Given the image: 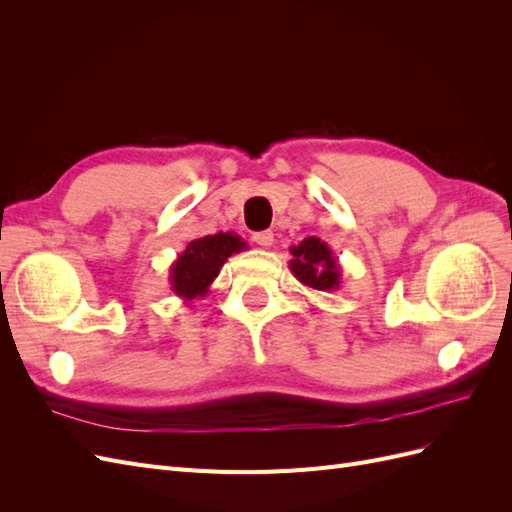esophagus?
I'll use <instances>...</instances> for the list:
<instances>
[{
    "instance_id": "esophagus-1",
    "label": "esophagus",
    "mask_w": 512,
    "mask_h": 512,
    "mask_svg": "<svg viewBox=\"0 0 512 512\" xmlns=\"http://www.w3.org/2000/svg\"><path fill=\"white\" fill-rule=\"evenodd\" d=\"M254 241H256V245H260V247H271L273 245V232L271 230H262V232H254V237H252Z\"/></svg>"
}]
</instances>
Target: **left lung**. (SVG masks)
Returning a JSON list of instances; mask_svg holds the SVG:
<instances>
[{"label": "left lung", "mask_w": 512, "mask_h": 512, "mask_svg": "<svg viewBox=\"0 0 512 512\" xmlns=\"http://www.w3.org/2000/svg\"><path fill=\"white\" fill-rule=\"evenodd\" d=\"M290 254L292 260L288 267L303 286L320 292H331L342 286L339 260L333 256L331 247L318 237H307L299 245H292Z\"/></svg>", "instance_id": "obj_1"}]
</instances>
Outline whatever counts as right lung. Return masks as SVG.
<instances>
[{
	"label": "right lung",
	"mask_w": 512,
	"mask_h": 512,
	"mask_svg": "<svg viewBox=\"0 0 512 512\" xmlns=\"http://www.w3.org/2000/svg\"><path fill=\"white\" fill-rule=\"evenodd\" d=\"M245 241L235 232H218L188 243V247L170 265L168 282L173 292L185 303L205 297L224 262L245 250Z\"/></svg>",
	"instance_id": "add662e5"
}]
</instances>
